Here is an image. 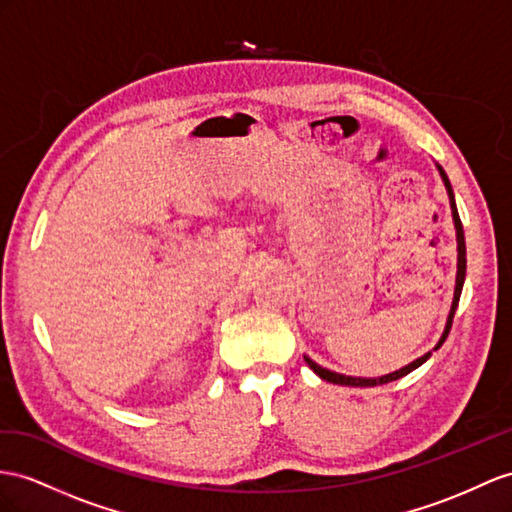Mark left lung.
I'll return each mask as SVG.
<instances>
[{"label": "left lung", "instance_id": "left-lung-1", "mask_svg": "<svg viewBox=\"0 0 512 512\" xmlns=\"http://www.w3.org/2000/svg\"><path fill=\"white\" fill-rule=\"evenodd\" d=\"M439 173L445 181V188H448V196H450V205H452V216H454V227H456V240H458V272H456V290H454V300H452V309H450V316H448V324H445V331L439 339L437 348H441V344L445 342V337H448L450 329H452V320H454V313H456V307H458V300H461V292H463V283H465V270H467V257H465V233H463V225H461V218H458V212H456V203H454V192H452V186L448 177H445L443 168L439 166ZM430 352L424 357H419L417 361L409 363L406 368L393 372V374H387V376H381V378H355V376H344V374H337V372H331V370H324L320 368V365L316 361H311L309 357H305L309 368L316 372L322 381H329L333 385H348V387H374V385H385V383H391V381H398V378L406 376L409 372H413L415 368H419L424 361H428Z\"/></svg>", "mask_w": 512, "mask_h": 512}]
</instances>
